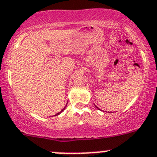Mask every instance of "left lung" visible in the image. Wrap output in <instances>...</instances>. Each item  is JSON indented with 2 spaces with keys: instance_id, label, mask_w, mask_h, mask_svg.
I'll return each mask as SVG.
<instances>
[{
  "instance_id": "8db88e82",
  "label": "left lung",
  "mask_w": 157,
  "mask_h": 157,
  "mask_svg": "<svg viewBox=\"0 0 157 157\" xmlns=\"http://www.w3.org/2000/svg\"><path fill=\"white\" fill-rule=\"evenodd\" d=\"M95 107H96V108H98V107H97V106H95Z\"/></svg>"
}]
</instances>
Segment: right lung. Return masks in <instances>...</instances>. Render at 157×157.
<instances>
[{"label":"right lung","mask_w":157,"mask_h":157,"mask_svg":"<svg viewBox=\"0 0 157 157\" xmlns=\"http://www.w3.org/2000/svg\"><path fill=\"white\" fill-rule=\"evenodd\" d=\"M66 107H67V105H66V106H65V108H63V110H62V111H61V112H59V113H57V114H56V115H59V114H60V113H61V112H63V110H64V109H65V108H66Z\"/></svg>","instance_id":"right-lung-1"}]
</instances>
